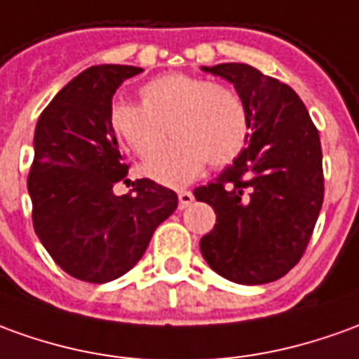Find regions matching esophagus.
I'll return each instance as SVG.
<instances>
[{
    "label": "esophagus",
    "instance_id": "esophagus-1",
    "mask_svg": "<svg viewBox=\"0 0 359 359\" xmlns=\"http://www.w3.org/2000/svg\"><path fill=\"white\" fill-rule=\"evenodd\" d=\"M177 199H180V209H185V207L194 203V194L191 191H180Z\"/></svg>",
    "mask_w": 359,
    "mask_h": 359
}]
</instances>
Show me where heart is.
<instances>
[{"label":"heart","instance_id":"b5f03b06","mask_svg":"<svg viewBox=\"0 0 359 359\" xmlns=\"http://www.w3.org/2000/svg\"><path fill=\"white\" fill-rule=\"evenodd\" d=\"M142 105L118 100L109 109V128L121 144L147 158L168 130L175 137L142 164L150 180L185 185L209 164L234 162L250 138V115L231 88L189 74H164L140 88ZM168 126V130H165Z\"/></svg>","mask_w":359,"mask_h":359}]
</instances>
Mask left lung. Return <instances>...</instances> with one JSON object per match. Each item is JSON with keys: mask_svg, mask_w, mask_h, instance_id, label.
<instances>
[{"mask_svg": "<svg viewBox=\"0 0 359 359\" xmlns=\"http://www.w3.org/2000/svg\"><path fill=\"white\" fill-rule=\"evenodd\" d=\"M234 86L250 115L248 147L195 199L217 222L199 246L219 276L242 285L283 278L307 248L325 197L318 130L299 95L248 64L201 66Z\"/></svg>", "mask_w": 359, "mask_h": 359, "instance_id": "left-lung-1", "label": "left lung"}]
</instances>
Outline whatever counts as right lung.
Instances as JSON below:
<instances>
[{"instance_id":"1","label":"right lung","mask_w":359,"mask_h":359,"mask_svg":"<svg viewBox=\"0 0 359 359\" xmlns=\"http://www.w3.org/2000/svg\"><path fill=\"white\" fill-rule=\"evenodd\" d=\"M142 68L101 64L66 83L34 128L27 187L33 226L68 276L90 283L121 278L147 252L152 234L177 207V195L138 180L135 195H115L128 165L109 128L118 86Z\"/></svg>"}]
</instances>
